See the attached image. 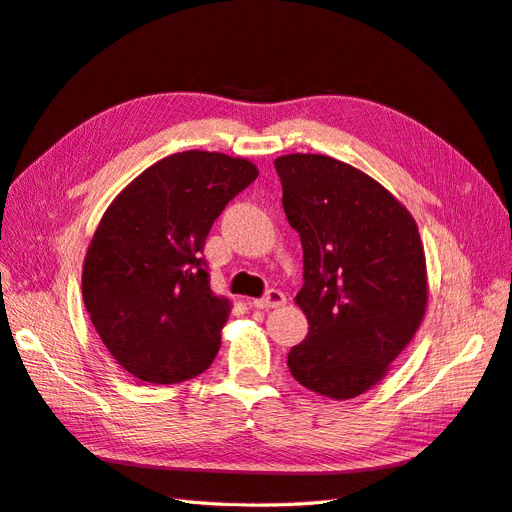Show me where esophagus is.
Returning a JSON list of instances; mask_svg holds the SVG:
<instances>
[{"mask_svg":"<svg viewBox=\"0 0 512 512\" xmlns=\"http://www.w3.org/2000/svg\"><path fill=\"white\" fill-rule=\"evenodd\" d=\"M284 303H286V294L284 292L269 290L265 297L254 301V307H258V309H275V307H282Z\"/></svg>","mask_w":512,"mask_h":512,"instance_id":"1","label":"esophagus"}]
</instances>
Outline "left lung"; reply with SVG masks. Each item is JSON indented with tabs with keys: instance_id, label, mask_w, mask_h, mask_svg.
<instances>
[{
	"instance_id": "left-lung-1",
	"label": "left lung",
	"mask_w": 512,
	"mask_h": 512,
	"mask_svg": "<svg viewBox=\"0 0 512 512\" xmlns=\"http://www.w3.org/2000/svg\"><path fill=\"white\" fill-rule=\"evenodd\" d=\"M282 203L301 235L309 331L290 374L331 399L359 397L389 374L425 318L427 260L412 213L363 170L320 153L275 160Z\"/></svg>"
}]
</instances>
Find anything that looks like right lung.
<instances>
[{
    "instance_id": "1",
    "label": "right lung",
    "mask_w": 512,
    "mask_h": 512,
    "mask_svg": "<svg viewBox=\"0 0 512 512\" xmlns=\"http://www.w3.org/2000/svg\"><path fill=\"white\" fill-rule=\"evenodd\" d=\"M258 177L220 151L173 153L123 188L89 241L83 301L106 350L134 378L190 380L213 363L230 303L200 258L215 218Z\"/></svg>"
}]
</instances>
